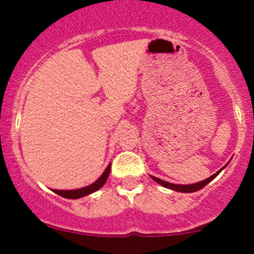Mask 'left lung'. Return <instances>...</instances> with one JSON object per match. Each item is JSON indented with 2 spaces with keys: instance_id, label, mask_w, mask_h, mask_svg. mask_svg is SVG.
<instances>
[{
  "instance_id": "obj_1",
  "label": "left lung",
  "mask_w": 254,
  "mask_h": 254,
  "mask_svg": "<svg viewBox=\"0 0 254 254\" xmlns=\"http://www.w3.org/2000/svg\"><path fill=\"white\" fill-rule=\"evenodd\" d=\"M222 170H223V168H222ZM222 170H220L218 172H216V173H215L214 176H211L210 178H208V179L203 180V182H199V183H196V184H190V185H177V184H171V183H168V182H165V180L159 179V178H156V177H151V178H153V179L155 180L157 184H160V185H161V186H164V188L171 189V190H174V191L188 192V193H190V192H196L198 190H200V189H203L205 185H208V184L210 183L211 180L214 179V178H216L218 176V173H220V172L222 171Z\"/></svg>"
}]
</instances>
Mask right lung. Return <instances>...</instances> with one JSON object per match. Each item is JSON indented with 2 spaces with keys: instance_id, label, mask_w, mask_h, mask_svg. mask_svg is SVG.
Here are the masks:
<instances>
[{
  "instance_id": "right-lung-1",
  "label": "right lung",
  "mask_w": 254,
  "mask_h": 254,
  "mask_svg": "<svg viewBox=\"0 0 254 254\" xmlns=\"http://www.w3.org/2000/svg\"><path fill=\"white\" fill-rule=\"evenodd\" d=\"M110 171H111V165L107 166L106 171H105L104 173L101 174V177L99 178L97 182L93 183L92 185L86 186V188L78 189V190H69V191H63V190H52V191H54L55 193L60 194V196H62L64 198H69V199H76V198H81L83 196H87V194L93 193V192L99 190V189H100L101 186H103L104 184L106 183L107 178H109Z\"/></svg>"
}]
</instances>
